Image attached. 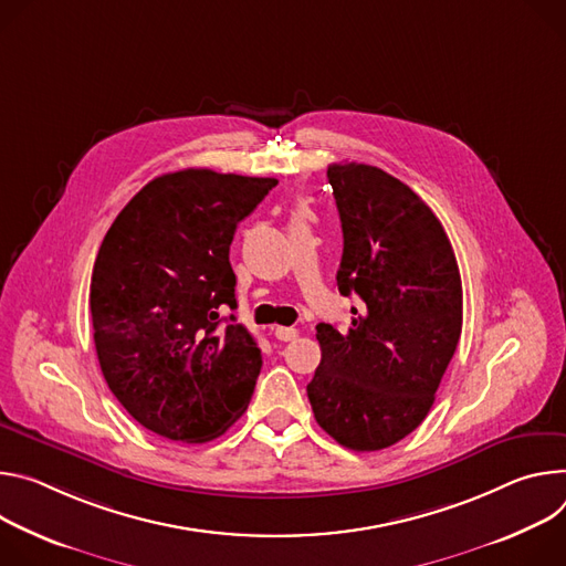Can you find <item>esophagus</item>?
Listing matches in <instances>:
<instances>
[{
	"instance_id": "34e87169",
	"label": "esophagus",
	"mask_w": 566,
	"mask_h": 566,
	"mask_svg": "<svg viewBox=\"0 0 566 566\" xmlns=\"http://www.w3.org/2000/svg\"><path fill=\"white\" fill-rule=\"evenodd\" d=\"M274 337L281 339V342H292L298 337V331L296 328H290V326H276L274 328Z\"/></svg>"
}]
</instances>
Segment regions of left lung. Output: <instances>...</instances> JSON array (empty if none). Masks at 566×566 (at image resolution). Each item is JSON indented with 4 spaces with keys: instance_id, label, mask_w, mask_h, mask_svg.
<instances>
[{
    "instance_id": "left-lung-1",
    "label": "left lung",
    "mask_w": 566,
    "mask_h": 566,
    "mask_svg": "<svg viewBox=\"0 0 566 566\" xmlns=\"http://www.w3.org/2000/svg\"><path fill=\"white\" fill-rule=\"evenodd\" d=\"M328 181L344 231L337 285L359 305L346 333L317 326L307 398L339 446L375 452L433 405L461 337V274L441 220L407 184L355 161L328 166Z\"/></svg>"
}]
</instances>
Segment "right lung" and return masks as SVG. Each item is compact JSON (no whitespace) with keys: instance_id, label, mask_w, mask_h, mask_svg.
<instances>
[{"instance_id":"obj_1","label":"right lung","mask_w":566,"mask_h":566,"mask_svg":"<svg viewBox=\"0 0 566 566\" xmlns=\"http://www.w3.org/2000/svg\"><path fill=\"white\" fill-rule=\"evenodd\" d=\"M276 184L209 168L166 172L101 242L90 307L103 378L125 411L170 441H213L254 394L261 348L233 315L222 317L238 305L229 247Z\"/></svg>"}]
</instances>
